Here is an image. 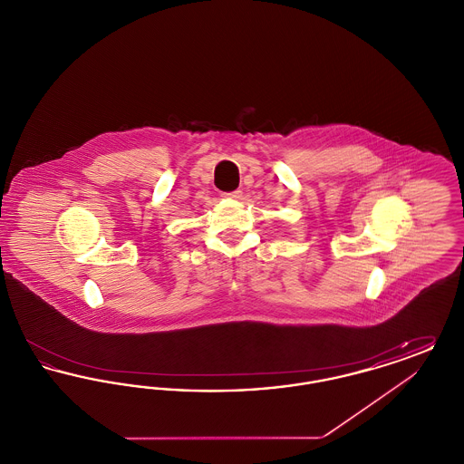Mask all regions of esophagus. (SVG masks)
I'll list each match as a JSON object with an SVG mask.
<instances>
[{
	"label": "esophagus",
	"mask_w": 464,
	"mask_h": 464,
	"mask_svg": "<svg viewBox=\"0 0 464 464\" xmlns=\"http://www.w3.org/2000/svg\"><path fill=\"white\" fill-rule=\"evenodd\" d=\"M226 197H227V198L240 199L243 197V193H242V191H240V189H237V191H231V193H226Z\"/></svg>",
	"instance_id": "esophagus-1"
}]
</instances>
